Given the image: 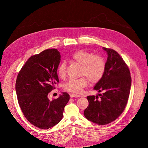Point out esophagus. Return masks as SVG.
<instances>
[{
	"instance_id": "obj_1",
	"label": "esophagus",
	"mask_w": 148,
	"mask_h": 148,
	"mask_svg": "<svg viewBox=\"0 0 148 148\" xmlns=\"http://www.w3.org/2000/svg\"><path fill=\"white\" fill-rule=\"evenodd\" d=\"M79 95H76V94H71L70 95V97H79Z\"/></svg>"
}]
</instances>
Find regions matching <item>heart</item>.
<instances>
[{
	"label": "heart",
	"instance_id": "1",
	"mask_svg": "<svg viewBox=\"0 0 148 148\" xmlns=\"http://www.w3.org/2000/svg\"><path fill=\"white\" fill-rule=\"evenodd\" d=\"M71 58L82 65L80 74L82 76L77 79H70L64 85L66 91L79 93L87 86L88 79L91 83L99 82L104 76L106 70V62L104 58L99 55H93L92 53L84 50L75 52ZM65 62L61 63L57 69V73L63 78L66 75Z\"/></svg>",
	"mask_w": 148,
	"mask_h": 148
}]
</instances>
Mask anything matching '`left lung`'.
<instances>
[{"mask_svg": "<svg viewBox=\"0 0 148 148\" xmlns=\"http://www.w3.org/2000/svg\"><path fill=\"white\" fill-rule=\"evenodd\" d=\"M107 53L104 76L94 87L98 95L87 97L89 105L84 111L88 120L98 125H106L122 114L127 104L132 78L128 66L118 52L103 47Z\"/></svg>", "mask_w": 148, "mask_h": 148, "instance_id": "8db88e82", "label": "left lung"}]
</instances>
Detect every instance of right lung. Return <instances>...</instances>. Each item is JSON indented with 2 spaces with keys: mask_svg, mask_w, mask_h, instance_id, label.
<instances>
[{
  "mask_svg": "<svg viewBox=\"0 0 148 148\" xmlns=\"http://www.w3.org/2000/svg\"><path fill=\"white\" fill-rule=\"evenodd\" d=\"M60 58L56 49L31 56L16 78L15 89L20 108L26 119L39 128L48 129L59 123L70 99L65 92L52 101L47 97L59 83L57 71Z\"/></svg>",
  "mask_w": 148,
  "mask_h": 148,
  "instance_id": "obj_1",
  "label": "right lung"
}]
</instances>
